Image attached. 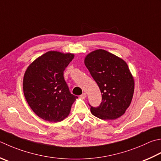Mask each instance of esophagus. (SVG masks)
<instances>
[{
	"instance_id": "obj_1",
	"label": "esophagus",
	"mask_w": 161,
	"mask_h": 161,
	"mask_svg": "<svg viewBox=\"0 0 161 161\" xmlns=\"http://www.w3.org/2000/svg\"><path fill=\"white\" fill-rule=\"evenodd\" d=\"M80 97L81 99H85L86 97V94L85 93H83L82 94H81V95L80 96Z\"/></svg>"
}]
</instances>
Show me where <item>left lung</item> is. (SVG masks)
Segmentation results:
<instances>
[{"instance_id":"1","label":"left lung","mask_w":161,"mask_h":161,"mask_svg":"<svg viewBox=\"0 0 161 161\" xmlns=\"http://www.w3.org/2000/svg\"><path fill=\"white\" fill-rule=\"evenodd\" d=\"M84 64L102 93L100 105L91 106L92 114L103 120H113L124 114L134 93V79L122 58L103 49L89 53Z\"/></svg>"}]
</instances>
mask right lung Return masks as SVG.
<instances>
[{
    "label": "right lung",
    "instance_id": "1",
    "mask_svg": "<svg viewBox=\"0 0 161 161\" xmlns=\"http://www.w3.org/2000/svg\"><path fill=\"white\" fill-rule=\"evenodd\" d=\"M74 56L70 53L49 51L35 60L25 72L24 96L30 108L44 120L63 121L77 98L70 92L64 77Z\"/></svg>",
    "mask_w": 161,
    "mask_h": 161
}]
</instances>
